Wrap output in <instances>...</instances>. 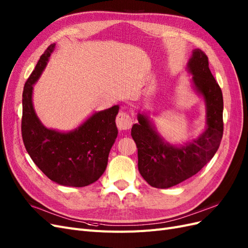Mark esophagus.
<instances>
[{
  "instance_id": "obj_1",
  "label": "esophagus",
  "mask_w": 248,
  "mask_h": 248,
  "mask_svg": "<svg viewBox=\"0 0 248 248\" xmlns=\"http://www.w3.org/2000/svg\"><path fill=\"white\" fill-rule=\"evenodd\" d=\"M132 123H133V119L131 118L128 111L126 110L119 111V114L117 115V118H116V124L120 130L129 129L132 126Z\"/></svg>"
}]
</instances>
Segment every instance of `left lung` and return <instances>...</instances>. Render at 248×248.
Listing matches in <instances>:
<instances>
[{"label":"left lung","instance_id":"obj_1","mask_svg":"<svg viewBox=\"0 0 248 248\" xmlns=\"http://www.w3.org/2000/svg\"><path fill=\"white\" fill-rule=\"evenodd\" d=\"M192 82L204 96L207 107V128L191 144L177 148L164 141L147 117L139 115L131 137L136 141L139 170L149 185L169 188L199 172L219 148L223 134V99L219 85L209 69L206 54L194 49L188 62Z\"/></svg>","mask_w":248,"mask_h":248}]
</instances>
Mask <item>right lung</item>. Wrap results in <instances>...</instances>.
<instances>
[{
  "mask_svg": "<svg viewBox=\"0 0 248 248\" xmlns=\"http://www.w3.org/2000/svg\"><path fill=\"white\" fill-rule=\"evenodd\" d=\"M54 48L55 44H50L43 52L25 84L21 137L34 163L51 181L84 187L97 181L107 169L110 148L118 136L115 120L119 107L96 112L68 133L46 128L35 114L32 91Z\"/></svg>",
  "mask_w": 248,
  "mask_h": 248,
  "instance_id": "1",
  "label": "right lung"
}]
</instances>
